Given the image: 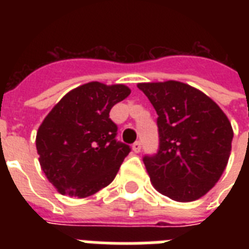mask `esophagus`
<instances>
[{"label": "esophagus", "instance_id": "esophagus-1", "mask_svg": "<svg viewBox=\"0 0 249 249\" xmlns=\"http://www.w3.org/2000/svg\"><path fill=\"white\" fill-rule=\"evenodd\" d=\"M141 148H142V144H141V142L140 141H136V142L133 143V151L140 152Z\"/></svg>", "mask_w": 249, "mask_h": 249}]
</instances>
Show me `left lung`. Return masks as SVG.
<instances>
[{"mask_svg":"<svg viewBox=\"0 0 249 249\" xmlns=\"http://www.w3.org/2000/svg\"><path fill=\"white\" fill-rule=\"evenodd\" d=\"M137 86L158 113L159 150L143 158L151 183L172 200H196L228 165L234 137L228 116L187 84L169 80Z\"/></svg>","mask_w":249,"mask_h":249,"instance_id":"8db88e82","label":"left lung"}]
</instances>
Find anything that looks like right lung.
<instances>
[{"label": "right lung", "instance_id": "right-lung-1", "mask_svg": "<svg viewBox=\"0 0 249 249\" xmlns=\"http://www.w3.org/2000/svg\"><path fill=\"white\" fill-rule=\"evenodd\" d=\"M130 94L123 84L93 81L71 90L37 130L41 169L60 194L86 197L116 177L130 147L116 140L109 111Z\"/></svg>", "mask_w": 249, "mask_h": 249}]
</instances>
